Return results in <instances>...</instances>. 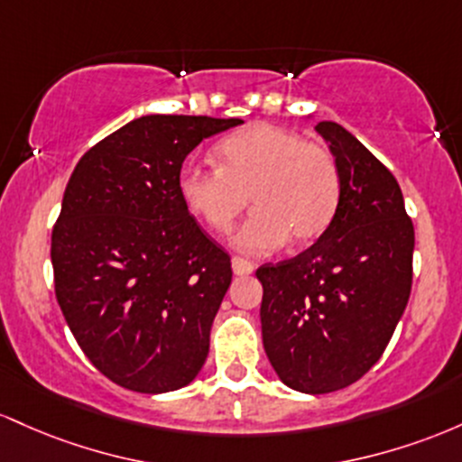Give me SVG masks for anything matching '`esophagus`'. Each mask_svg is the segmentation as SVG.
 I'll return each mask as SVG.
<instances>
[{
	"label": "esophagus",
	"mask_w": 462,
	"mask_h": 462,
	"mask_svg": "<svg viewBox=\"0 0 462 462\" xmlns=\"http://www.w3.org/2000/svg\"><path fill=\"white\" fill-rule=\"evenodd\" d=\"M231 268L236 274H251L255 266H253V262H248V259H245V257H233Z\"/></svg>",
	"instance_id": "1"
}]
</instances>
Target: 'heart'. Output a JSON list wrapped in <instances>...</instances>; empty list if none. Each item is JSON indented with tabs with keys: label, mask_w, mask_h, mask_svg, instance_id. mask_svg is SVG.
Masks as SVG:
<instances>
[{
	"label": "heart",
	"mask_w": 462,
	"mask_h": 462,
	"mask_svg": "<svg viewBox=\"0 0 462 462\" xmlns=\"http://www.w3.org/2000/svg\"><path fill=\"white\" fill-rule=\"evenodd\" d=\"M216 154L220 168L196 162L180 168L179 194L189 214L216 233L231 229L251 194L255 209L233 236L240 251L266 255L290 237L305 246L329 229L343 180L325 146L288 128L253 126L226 137Z\"/></svg>",
	"instance_id": "heart-1"
}]
</instances>
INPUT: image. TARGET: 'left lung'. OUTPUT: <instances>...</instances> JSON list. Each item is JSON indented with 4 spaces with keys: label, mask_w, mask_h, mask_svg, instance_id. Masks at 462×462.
Instances as JSON below:
<instances>
[{
    "label": "left lung",
    "mask_w": 462,
    "mask_h": 462,
    "mask_svg": "<svg viewBox=\"0 0 462 462\" xmlns=\"http://www.w3.org/2000/svg\"><path fill=\"white\" fill-rule=\"evenodd\" d=\"M340 168L329 229L300 255L257 268L262 340L283 384L323 395L384 354L412 288L414 226L395 176L336 122H319Z\"/></svg>",
    "instance_id": "1"
}]
</instances>
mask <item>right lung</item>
<instances>
[{
	"label": "right lung",
	"mask_w": 462,
	"mask_h": 462,
	"mask_svg": "<svg viewBox=\"0 0 462 462\" xmlns=\"http://www.w3.org/2000/svg\"><path fill=\"white\" fill-rule=\"evenodd\" d=\"M242 119L143 116L87 150L51 231L56 300L76 343L128 391L188 386L209 354L231 257L179 194L185 157Z\"/></svg>",
	"instance_id": "right-lung-1"
}]
</instances>
